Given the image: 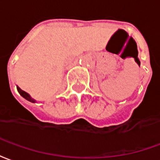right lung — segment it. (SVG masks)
Instances as JSON below:
<instances>
[{
  "label": "right lung",
  "mask_w": 160,
  "mask_h": 160,
  "mask_svg": "<svg viewBox=\"0 0 160 160\" xmlns=\"http://www.w3.org/2000/svg\"><path fill=\"white\" fill-rule=\"evenodd\" d=\"M17 89H18V93L20 94V95L22 96V97H24L25 100H27V101H31V102H32V103H36L37 102V101L36 100H34L33 98H31V96L30 95V94H28V93H26L25 91H24V90H22L18 86H17Z\"/></svg>",
  "instance_id": "right-lung-1"
}]
</instances>
